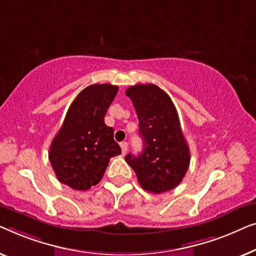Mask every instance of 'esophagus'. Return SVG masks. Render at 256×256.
<instances>
[{
    "mask_svg": "<svg viewBox=\"0 0 256 256\" xmlns=\"http://www.w3.org/2000/svg\"><path fill=\"white\" fill-rule=\"evenodd\" d=\"M120 148H122V153L125 156V154L128 153V142H120Z\"/></svg>",
    "mask_w": 256,
    "mask_h": 256,
    "instance_id": "34e87169",
    "label": "esophagus"
}]
</instances>
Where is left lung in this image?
<instances>
[{
  "label": "left lung",
  "instance_id": "8db88e82",
  "mask_svg": "<svg viewBox=\"0 0 256 256\" xmlns=\"http://www.w3.org/2000/svg\"><path fill=\"white\" fill-rule=\"evenodd\" d=\"M139 120L144 150L125 161L136 174L140 186L161 194L178 186L190 164V150L178 111L166 92L156 84H136L126 89Z\"/></svg>",
  "mask_w": 256,
  "mask_h": 256
}]
</instances>
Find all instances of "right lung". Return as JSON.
I'll list each match as a JSON object with an SVG mask.
<instances>
[{
	"instance_id": "add662e5",
	"label": "right lung",
	"mask_w": 256,
	"mask_h": 256,
	"mask_svg": "<svg viewBox=\"0 0 256 256\" xmlns=\"http://www.w3.org/2000/svg\"><path fill=\"white\" fill-rule=\"evenodd\" d=\"M118 87L109 84L84 88L70 104L53 139L48 159L58 180L75 190H88L102 180L109 161L122 153L114 128L104 123Z\"/></svg>"
}]
</instances>
